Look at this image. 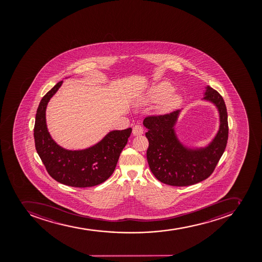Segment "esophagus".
Wrapping results in <instances>:
<instances>
[{"mask_svg":"<svg viewBox=\"0 0 262 262\" xmlns=\"http://www.w3.org/2000/svg\"><path fill=\"white\" fill-rule=\"evenodd\" d=\"M132 133L134 136H141L143 134V128L141 127V125H135L132 130Z\"/></svg>","mask_w":262,"mask_h":262,"instance_id":"1","label":"esophagus"}]
</instances>
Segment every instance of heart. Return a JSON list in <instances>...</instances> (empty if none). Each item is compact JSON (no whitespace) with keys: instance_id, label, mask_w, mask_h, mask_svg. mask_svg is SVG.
<instances>
[{"instance_id":"obj_1","label":"heart","mask_w":262,"mask_h":262,"mask_svg":"<svg viewBox=\"0 0 262 262\" xmlns=\"http://www.w3.org/2000/svg\"><path fill=\"white\" fill-rule=\"evenodd\" d=\"M173 86L167 82H161L149 89L144 96V101L146 103H158L162 101L161 109L167 112L176 106L180 101V95L171 94L173 92Z\"/></svg>"}]
</instances>
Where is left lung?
<instances>
[{
	"label": "left lung",
	"instance_id": "obj_1",
	"mask_svg": "<svg viewBox=\"0 0 262 262\" xmlns=\"http://www.w3.org/2000/svg\"><path fill=\"white\" fill-rule=\"evenodd\" d=\"M203 100L215 105L220 114V128L208 146L191 148L177 136L175 125L181 110L161 116H147L143 125L149 141L146 158L157 179L167 185L184 187L205 180L210 176L227 145V109L222 96L207 86Z\"/></svg>",
	"mask_w": 262,
	"mask_h": 262
}]
</instances>
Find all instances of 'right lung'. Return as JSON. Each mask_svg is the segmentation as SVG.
Listing matches in <instances>:
<instances>
[{
	"instance_id": "obj_1",
	"label": "right lung",
	"mask_w": 262,
	"mask_h": 262,
	"mask_svg": "<svg viewBox=\"0 0 262 262\" xmlns=\"http://www.w3.org/2000/svg\"><path fill=\"white\" fill-rule=\"evenodd\" d=\"M62 83L63 80L58 82L40 101L33 134L36 150L49 175L58 183L75 188L98 185L112 176L132 129L112 130L89 148H63L53 140L46 124L47 105Z\"/></svg>"
}]
</instances>
